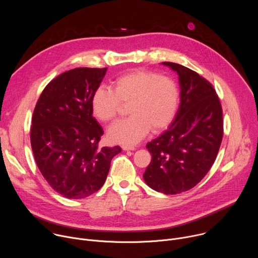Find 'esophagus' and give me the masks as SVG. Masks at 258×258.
I'll list each match as a JSON object with an SVG mask.
<instances>
[{
  "instance_id": "esophagus-1",
  "label": "esophagus",
  "mask_w": 258,
  "mask_h": 258,
  "mask_svg": "<svg viewBox=\"0 0 258 258\" xmlns=\"http://www.w3.org/2000/svg\"><path fill=\"white\" fill-rule=\"evenodd\" d=\"M122 149L123 150H135L136 148H135V146H127V145H123L122 146Z\"/></svg>"
}]
</instances>
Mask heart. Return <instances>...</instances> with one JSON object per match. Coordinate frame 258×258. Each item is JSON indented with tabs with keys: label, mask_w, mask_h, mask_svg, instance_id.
Returning a JSON list of instances; mask_svg holds the SVG:
<instances>
[{
	"label": "heart",
	"mask_w": 258,
	"mask_h": 258,
	"mask_svg": "<svg viewBox=\"0 0 258 258\" xmlns=\"http://www.w3.org/2000/svg\"><path fill=\"white\" fill-rule=\"evenodd\" d=\"M179 103L175 82L150 70H134L116 79L111 89L98 88L92 96L94 115L103 122L115 119L128 105L130 117L108 130L114 143L135 145L152 130L166 128L173 120Z\"/></svg>",
	"instance_id": "heart-1"
}]
</instances>
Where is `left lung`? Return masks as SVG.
Returning a JSON list of instances; mask_svg holds the SVG:
<instances>
[{
	"instance_id": "8db88e82",
	"label": "left lung",
	"mask_w": 258,
	"mask_h": 258,
	"mask_svg": "<svg viewBox=\"0 0 258 258\" xmlns=\"http://www.w3.org/2000/svg\"><path fill=\"white\" fill-rule=\"evenodd\" d=\"M162 64L178 75L180 104L168 130L147 144L152 160L143 176L153 190L175 195L195 187L214 163L224 136L223 108L213 86L196 71Z\"/></svg>"
}]
</instances>
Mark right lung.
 Listing matches in <instances>:
<instances>
[{
    "mask_svg": "<svg viewBox=\"0 0 258 258\" xmlns=\"http://www.w3.org/2000/svg\"><path fill=\"white\" fill-rule=\"evenodd\" d=\"M107 68L79 67L52 80L33 110L30 143L49 185L69 199H83L104 185L119 146L99 147L104 134L93 116L92 96Z\"/></svg>",
    "mask_w": 258,
    "mask_h": 258,
    "instance_id": "obj_1",
    "label": "right lung"
}]
</instances>
